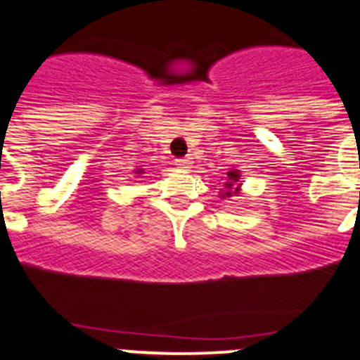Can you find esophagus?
<instances>
[{
    "label": "esophagus",
    "mask_w": 360,
    "mask_h": 360,
    "mask_svg": "<svg viewBox=\"0 0 360 360\" xmlns=\"http://www.w3.org/2000/svg\"><path fill=\"white\" fill-rule=\"evenodd\" d=\"M191 164H193V162H191V158H176V160H174V165L182 167V169H189Z\"/></svg>",
    "instance_id": "34e87169"
}]
</instances>
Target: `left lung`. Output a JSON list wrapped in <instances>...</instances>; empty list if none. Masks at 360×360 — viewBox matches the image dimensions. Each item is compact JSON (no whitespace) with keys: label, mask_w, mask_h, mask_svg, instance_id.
<instances>
[{"label":"left lung","mask_w":360,"mask_h":360,"mask_svg":"<svg viewBox=\"0 0 360 360\" xmlns=\"http://www.w3.org/2000/svg\"><path fill=\"white\" fill-rule=\"evenodd\" d=\"M227 176H229V182H225V187H227V191H224V193H221V196H224V198L234 196L238 193V187H236V189H232V182H238V178H240L238 171H229Z\"/></svg>","instance_id":"left-lung-1"}]
</instances>
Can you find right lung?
<instances>
[{
  "instance_id": "right-lung-1",
  "label": "right lung",
  "mask_w": 360,
  "mask_h": 360,
  "mask_svg": "<svg viewBox=\"0 0 360 360\" xmlns=\"http://www.w3.org/2000/svg\"><path fill=\"white\" fill-rule=\"evenodd\" d=\"M139 173H142V171H139Z\"/></svg>"
}]
</instances>
